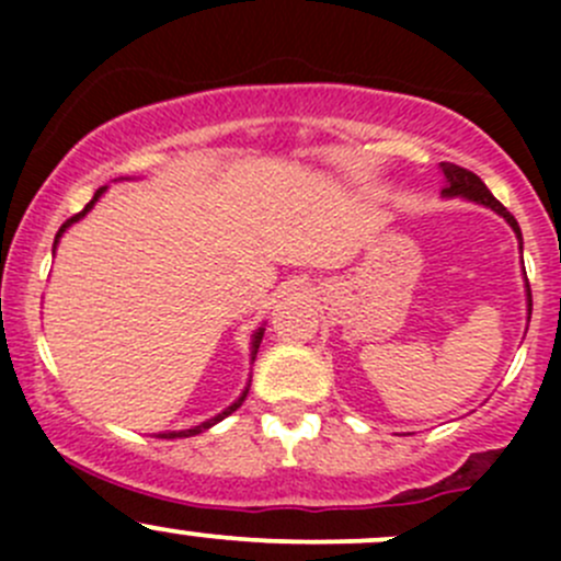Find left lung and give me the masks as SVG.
I'll return each mask as SVG.
<instances>
[{"label":"left lung","mask_w":561,"mask_h":561,"mask_svg":"<svg viewBox=\"0 0 561 561\" xmlns=\"http://www.w3.org/2000/svg\"><path fill=\"white\" fill-rule=\"evenodd\" d=\"M439 168H443V175H445V190H443L445 197H467V201L480 203V206H489L491 211H496L502 219H505L507 225H511L513 233L518 236V244H524L522 228H518L516 217H513V214L507 211V208L502 206V203L496 201L494 195H491L489 186H485L483 181L478 179V175H474L472 171H467V168L454 165V162H439ZM524 274H526V271H524ZM526 304H529V314H531V290H529V285H526Z\"/></svg>","instance_id":"8db88e82"}]
</instances>
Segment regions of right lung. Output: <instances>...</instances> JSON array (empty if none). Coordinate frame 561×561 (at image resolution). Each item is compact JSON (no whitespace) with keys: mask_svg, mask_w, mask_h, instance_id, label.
Listing matches in <instances>:
<instances>
[{"mask_svg":"<svg viewBox=\"0 0 561 561\" xmlns=\"http://www.w3.org/2000/svg\"><path fill=\"white\" fill-rule=\"evenodd\" d=\"M103 192H105V186H100V190H98V192H94V197H92V201H89V203H87V208H83V211H78V214H76V217H70V219H67V222H65V225H61V228H59V233H56L54 249H56V244H59L61 233H65V230H67V228H70V225H72V222H78V219H81V217H87V211H89V208H92V206H94V203H98V201H100V195H103ZM263 331H265V328H257V331H254V333H252V360H254V355H257V347H260V342H263ZM247 390H249V388H244V393H241V396H239V399H236V401H233V404H230V407H228V410H225V412H219V415H217V417H211V421L201 423V426H192V428H184V432H168V434H160V437H162V439H175V437H195V434L206 432V428H211V426H214V423H219V421H222V417H228V415H230V412H236V410H239V407H241V404H244V399H247Z\"/></svg>","mask_w":561,"mask_h":561,"instance_id":"right-lung-1","label":"right lung"}]
</instances>
